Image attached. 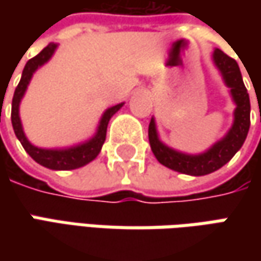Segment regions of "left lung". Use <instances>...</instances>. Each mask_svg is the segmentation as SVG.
<instances>
[{
	"instance_id": "left-lung-1",
	"label": "left lung",
	"mask_w": 261,
	"mask_h": 261,
	"mask_svg": "<svg viewBox=\"0 0 261 261\" xmlns=\"http://www.w3.org/2000/svg\"><path fill=\"white\" fill-rule=\"evenodd\" d=\"M214 61L219 68L225 80L226 86L231 88V94L236 101L237 109L234 113V125L226 134L224 139L216 142L209 151L200 155H186L177 152L160 142L156 136L155 123L151 119L148 127V136L151 149L155 158L163 164L174 171L190 175H205L219 170L222 166L236 155V152L243 146L250 129V97L243 83L240 66L236 59L224 54L221 49H215Z\"/></svg>"
}]
</instances>
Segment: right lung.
Returning <instances> with one entry per match:
<instances>
[{"instance_id": "obj_1", "label": "right lung", "mask_w": 261, "mask_h": 261, "mask_svg": "<svg viewBox=\"0 0 261 261\" xmlns=\"http://www.w3.org/2000/svg\"><path fill=\"white\" fill-rule=\"evenodd\" d=\"M55 49V43H49L39 55H36L35 58L27 61L24 69H23L21 80H20L18 86L15 88L14 97H13L11 123H13L15 136L21 142L25 152L32 156L36 163H39L40 166L46 167V168H50V170H74V168H78V167L86 166V164H88L90 161H93L95 156L98 155V152L101 151V146H103L106 141V132H107L109 120L123 106V103L116 105L106 110L105 115L101 117V122H100V126H98V130H97L95 136L93 139H90L88 142L83 144V145L74 146V148H69V149H43V148H37V146L32 145L27 141L24 132H23L20 116H18V106H20V100H21V97L24 94L27 84H29L32 75H33V72L39 66L43 65L45 62H47L50 59V56L54 55Z\"/></svg>"}]
</instances>
